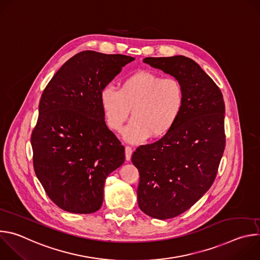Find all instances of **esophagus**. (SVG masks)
<instances>
[{"label": "esophagus", "mask_w": 260, "mask_h": 260, "mask_svg": "<svg viewBox=\"0 0 260 260\" xmlns=\"http://www.w3.org/2000/svg\"><path fill=\"white\" fill-rule=\"evenodd\" d=\"M132 154H133V149H132L131 147L126 146V147H125V159H126V160H131Z\"/></svg>", "instance_id": "1"}]
</instances>
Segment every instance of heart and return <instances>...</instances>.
Instances as JSON below:
<instances>
[{
	"mask_svg": "<svg viewBox=\"0 0 260 260\" xmlns=\"http://www.w3.org/2000/svg\"><path fill=\"white\" fill-rule=\"evenodd\" d=\"M184 91L175 78H162L150 71L125 77L119 90L111 85L102 88L100 103L107 124L120 131L131 109L133 118L122 133L131 144H142L151 136L161 138L176 124L183 107Z\"/></svg>",
	"mask_w": 260,
	"mask_h": 260,
	"instance_id": "b5f03b06",
	"label": "heart"
}]
</instances>
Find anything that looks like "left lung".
Wrapping results in <instances>:
<instances>
[{
  "mask_svg": "<svg viewBox=\"0 0 260 260\" xmlns=\"http://www.w3.org/2000/svg\"><path fill=\"white\" fill-rule=\"evenodd\" d=\"M143 61L177 79L184 91L181 114L166 136L133 153L138 169L139 208L156 219L174 218L212 186L224 151L223 95L189 57H146Z\"/></svg>",
  "mask_w": 260,
  "mask_h": 260,
  "instance_id": "obj_1",
  "label": "left lung"
}]
</instances>
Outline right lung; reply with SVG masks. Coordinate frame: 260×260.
Listing matches in <instances>:
<instances>
[{
    "instance_id": "right-lung-1",
    "label": "right lung",
    "mask_w": 260,
    "mask_h": 260,
    "mask_svg": "<svg viewBox=\"0 0 260 260\" xmlns=\"http://www.w3.org/2000/svg\"><path fill=\"white\" fill-rule=\"evenodd\" d=\"M135 57L86 50L67 60L45 87L30 143L34 169L50 200L75 214L98 211L107 177L124 147L105 122L100 92Z\"/></svg>"
}]
</instances>
